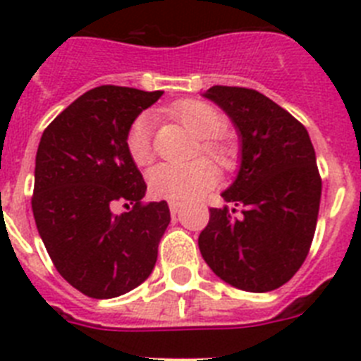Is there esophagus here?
<instances>
[{"instance_id":"34e87169","label":"esophagus","mask_w":361,"mask_h":361,"mask_svg":"<svg viewBox=\"0 0 361 361\" xmlns=\"http://www.w3.org/2000/svg\"><path fill=\"white\" fill-rule=\"evenodd\" d=\"M180 209H183V202H178V200H170V212L171 215H178L180 213Z\"/></svg>"}]
</instances>
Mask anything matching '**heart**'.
Returning a JSON list of instances; mask_svg holds the SVG:
<instances>
[{"instance_id":"b5f03b06","label":"heart","mask_w":361,"mask_h":361,"mask_svg":"<svg viewBox=\"0 0 361 361\" xmlns=\"http://www.w3.org/2000/svg\"><path fill=\"white\" fill-rule=\"evenodd\" d=\"M170 116L183 124L184 128L202 139L204 152L212 153L222 164L231 161V148L215 139L224 128V121L219 111L202 101H180L170 108ZM126 148L137 166H145L152 161V119L139 116L132 123L126 135ZM216 168L209 161H193L186 164H159L148 173V186L155 197L170 200L195 199L215 184Z\"/></svg>"}]
</instances>
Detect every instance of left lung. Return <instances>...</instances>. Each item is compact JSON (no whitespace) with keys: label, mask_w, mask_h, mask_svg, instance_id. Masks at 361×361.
Wrapping results in <instances>:
<instances>
[{"label":"left lung","mask_w":361,"mask_h":361,"mask_svg":"<svg viewBox=\"0 0 361 361\" xmlns=\"http://www.w3.org/2000/svg\"><path fill=\"white\" fill-rule=\"evenodd\" d=\"M224 111L240 139L237 177L220 195L240 206L209 209L199 250L233 288L267 293L293 279L311 247L322 180L307 130L250 88L212 86L202 94Z\"/></svg>","instance_id":"8db88e82"}]
</instances>
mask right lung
<instances>
[{
	"instance_id": "add662e5",
	"label": "right lung",
	"mask_w": 361,
	"mask_h": 361,
	"mask_svg": "<svg viewBox=\"0 0 361 361\" xmlns=\"http://www.w3.org/2000/svg\"><path fill=\"white\" fill-rule=\"evenodd\" d=\"M162 92L97 86L78 97L41 135L32 212L59 275L90 298L141 286L170 224L164 200L142 206V175L126 135ZM124 202L130 212L114 214Z\"/></svg>"
}]
</instances>
